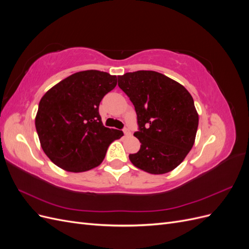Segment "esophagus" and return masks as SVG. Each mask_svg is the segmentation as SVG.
I'll return each mask as SVG.
<instances>
[{
    "instance_id": "obj_1",
    "label": "esophagus",
    "mask_w": 249,
    "mask_h": 249,
    "mask_svg": "<svg viewBox=\"0 0 249 249\" xmlns=\"http://www.w3.org/2000/svg\"><path fill=\"white\" fill-rule=\"evenodd\" d=\"M124 136H130L131 132H130L129 129H124Z\"/></svg>"
}]
</instances>
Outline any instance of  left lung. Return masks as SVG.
Segmentation results:
<instances>
[{"label":"left lung","mask_w":249,"mask_h":249,"mask_svg":"<svg viewBox=\"0 0 249 249\" xmlns=\"http://www.w3.org/2000/svg\"><path fill=\"white\" fill-rule=\"evenodd\" d=\"M118 86L136 110L141 142L129 156L134 166L152 175L167 173L184 161L192 148L198 113L189 91L177 81L154 71L118 76Z\"/></svg>","instance_id":"8db88e82"}]
</instances>
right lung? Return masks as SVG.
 <instances>
[{"label": "right lung", "mask_w": 249, "mask_h": 249, "mask_svg": "<svg viewBox=\"0 0 249 249\" xmlns=\"http://www.w3.org/2000/svg\"><path fill=\"white\" fill-rule=\"evenodd\" d=\"M117 84L116 76L83 71L60 81L44 93L35 126L40 145L58 167L83 172L101 165L111 143L124 136L104 126L100 103Z\"/></svg>", "instance_id": "add662e5"}]
</instances>
